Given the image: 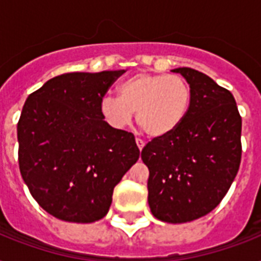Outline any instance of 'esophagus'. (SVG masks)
I'll return each instance as SVG.
<instances>
[{
  "label": "esophagus",
  "mask_w": 261,
  "mask_h": 261,
  "mask_svg": "<svg viewBox=\"0 0 261 261\" xmlns=\"http://www.w3.org/2000/svg\"><path fill=\"white\" fill-rule=\"evenodd\" d=\"M135 142H137V146H138L139 150L142 151V149H143V147H145V142H143L142 139H139V138L135 139Z\"/></svg>",
  "instance_id": "34e87169"
}]
</instances>
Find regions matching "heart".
Instances as JSON below:
<instances>
[{"label": "heart", "instance_id": "1", "mask_svg": "<svg viewBox=\"0 0 261 261\" xmlns=\"http://www.w3.org/2000/svg\"><path fill=\"white\" fill-rule=\"evenodd\" d=\"M119 97L104 96L100 101L102 118L115 130L126 128L133 120L147 135L163 138L173 133L190 107L188 84L178 75L138 73L118 88Z\"/></svg>", "mask_w": 261, "mask_h": 261}]
</instances>
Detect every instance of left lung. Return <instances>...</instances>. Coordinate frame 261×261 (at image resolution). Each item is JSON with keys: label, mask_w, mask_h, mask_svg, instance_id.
Segmentation results:
<instances>
[{"label": "left lung", "mask_w": 261, "mask_h": 261, "mask_svg": "<svg viewBox=\"0 0 261 261\" xmlns=\"http://www.w3.org/2000/svg\"><path fill=\"white\" fill-rule=\"evenodd\" d=\"M190 85L186 118L142 150L151 214L186 223L208 214L230 188L241 161V116L233 94L190 67L173 69Z\"/></svg>", "instance_id": "obj_1"}]
</instances>
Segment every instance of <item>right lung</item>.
I'll return each instance as SVG.
<instances>
[{"label": "right lung", "instance_id": "right-lung-1", "mask_svg": "<svg viewBox=\"0 0 261 261\" xmlns=\"http://www.w3.org/2000/svg\"><path fill=\"white\" fill-rule=\"evenodd\" d=\"M124 70L66 73L31 93L17 124L18 165L31 195L53 217L104 218L139 159L134 135L104 120L100 101Z\"/></svg>", "mask_w": 261, "mask_h": 261}]
</instances>
